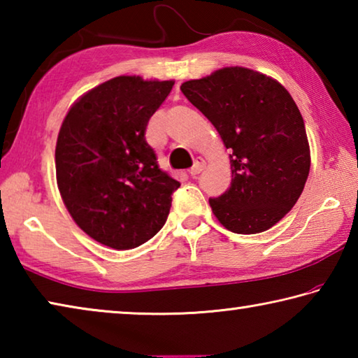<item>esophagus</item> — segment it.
Returning a JSON list of instances; mask_svg holds the SVG:
<instances>
[{"mask_svg":"<svg viewBox=\"0 0 358 358\" xmlns=\"http://www.w3.org/2000/svg\"><path fill=\"white\" fill-rule=\"evenodd\" d=\"M203 169H205V161L202 159V157H199V159L194 162V166L191 167L189 175H191V177H197V175L201 173Z\"/></svg>","mask_w":358,"mask_h":358,"instance_id":"1","label":"esophagus"}]
</instances>
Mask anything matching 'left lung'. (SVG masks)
I'll return each instance as SVG.
<instances>
[{"label":"left lung","mask_w":358,"mask_h":358,"mask_svg":"<svg viewBox=\"0 0 358 358\" xmlns=\"http://www.w3.org/2000/svg\"><path fill=\"white\" fill-rule=\"evenodd\" d=\"M180 90L230 150L232 183L210 199L216 220L243 235L273 227L299 201L311 166L292 96L275 78L240 66L187 80Z\"/></svg>","instance_id":"8db88e82"}]
</instances>
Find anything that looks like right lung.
Masks as SVG:
<instances>
[{
	"mask_svg": "<svg viewBox=\"0 0 358 358\" xmlns=\"http://www.w3.org/2000/svg\"><path fill=\"white\" fill-rule=\"evenodd\" d=\"M173 83L110 78L78 98L59 128V194L77 226L101 245L132 250L166 224L180 183L157 166L145 129Z\"/></svg>",
	"mask_w": 358,
	"mask_h": 358,
	"instance_id": "add662e5",
	"label": "right lung"
}]
</instances>
